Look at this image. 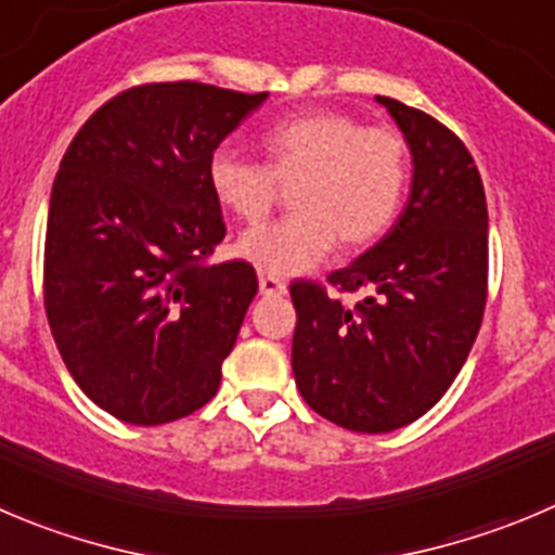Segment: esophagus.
Segmentation results:
<instances>
[{
    "label": "esophagus",
    "mask_w": 555,
    "mask_h": 555,
    "mask_svg": "<svg viewBox=\"0 0 555 555\" xmlns=\"http://www.w3.org/2000/svg\"><path fill=\"white\" fill-rule=\"evenodd\" d=\"M258 288H261V294H267V297H281V294H286L288 286L281 278H274V274L258 272Z\"/></svg>",
    "instance_id": "esophagus-1"
}]
</instances>
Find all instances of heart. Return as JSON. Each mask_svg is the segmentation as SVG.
Segmentation results:
<instances>
[{"label": "heart", "mask_w": 555, "mask_h": 555, "mask_svg": "<svg viewBox=\"0 0 555 555\" xmlns=\"http://www.w3.org/2000/svg\"><path fill=\"white\" fill-rule=\"evenodd\" d=\"M267 166L218 146L207 182L215 202L256 223L272 209L278 182L292 184V215L247 229L236 253L269 274H299L319 263L335 240L362 247L392 225L405 184L409 144L389 125H362L340 111H308L261 135Z\"/></svg>", "instance_id": "1"}]
</instances>
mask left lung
Here are the masks:
<instances>
[{
  "label": "left lung",
  "mask_w": 555,
  "mask_h": 555,
  "mask_svg": "<svg viewBox=\"0 0 555 555\" xmlns=\"http://www.w3.org/2000/svg\"><path fill=\"white\" fill-rule=\"evenodd\" d=\"M414 160L409 204L382 242L321 283L294 281L292 367L305 403L353 433H389L439 403L488 302V204L472 152L447 125L382 98Z\"/></svg>",
  "instance_id": "obj_1"
}]
</instances>
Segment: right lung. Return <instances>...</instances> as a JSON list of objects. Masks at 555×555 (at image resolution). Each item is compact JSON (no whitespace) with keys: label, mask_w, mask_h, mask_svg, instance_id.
<instances>
[{"label":"right lung","mask_w":555,"mask_h":555,"mask_svg":"<svg viewBox=\"0 0 555 555\" xmlns=\"http://www.w3.org/2000/svg\"><path fill=\"white\" fill-rule=\"evenodd\" d=\"M267 100L202 81L130 87L67 146L49 204L43 302L67 371L130 425L207 405L258 292L212 263L225 223L209 155Z\"/></svg>","instance_id":"obj_1"}]
</instances>
